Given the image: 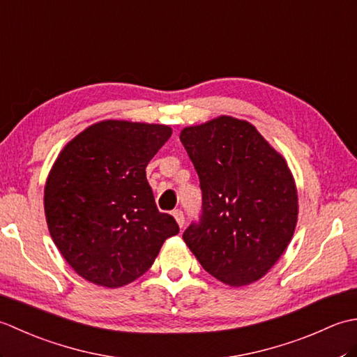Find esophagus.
<instances>
[{"mask_svg":"<svg viewBox=\"0 0 357 357\" xmlns=\"http://www.w3.org/2000/svg\"><path fill=\"white\" fill-rule=\"evenodd\" d=\"M173 218L176 219V222H178V225L181 227V229H183L184 227V222H185V218H184V213L181 210H174L173 211Z\"/></svg>","mask_w":357,"mask_h":357,"instance_id":"esophagus-1","label":"esophagus"}]
</instances>
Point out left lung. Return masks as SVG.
I'll use <instances>...</instances> for the list:
<instances>
[{"instance_id":"8db88e82","label":"left lung","mask_w":357,"mask_h":357,"mask_svg":"<svg viewBox=\"0 0 357 357\" xmlns=\"http://www.w3.org/2000/svg\"><path fill=\"white\" fill-rule=\"evenodd\" d=\"M198 172L202 216L183 238L211 276L230 287L264 278L298 222V188L285 158L248 121L221 115L181 130Z\"/></svg>"}]
</instances>
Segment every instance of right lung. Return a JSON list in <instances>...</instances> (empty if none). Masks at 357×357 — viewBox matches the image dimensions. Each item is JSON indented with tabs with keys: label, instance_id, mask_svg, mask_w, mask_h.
I'll return each mask as SVG.
<instances>
[{
	"label": "right lung",
	"instance_id": "add662e5",
	"mask_svg": "<svg viewBox=\"0 0 357 357\" xmlns=\"http://www.w3.org/2000/svg\"><path fill=\"white\" fill-rule=\"evenodd\" d=\"M164 124L105 119L59 151L44 185L50 236L67 264L118 288L146 273L176 221L156 208L146 167L172 136Z\"/></svg>",
	"mask_w": 357,
	"mask_h": 357
}]
</instances>
